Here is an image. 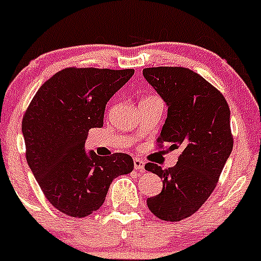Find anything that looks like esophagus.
<instances>
[{"label":"esophagus","mask_w":261,"mask_h":261,"mask_svg":"<svg viewBox=\"0 0 261 261\" xmlns=\"http://www.w3.org/2000/svg\"><path fill=\"white\" fill-rule=\"evenodd\" d=\"M134 169H138V170H143L144 169V165L145 163L139 158H134Z\"/></svg>","instance_id":"esophagus-1"}]
</instances>
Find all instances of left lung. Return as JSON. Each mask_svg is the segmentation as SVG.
Wrapping results in <instances>:
<instances>
[{"label": "left lung", "mask_w": 261, "mask_h": 261, "mask_svg": "<svg viewBox=\"0 0 261 261\" xmlns=\"http://www.w3.org/2000/svg\"><path fill=\"white\" fill-rule=\"evenodd\" d=\"M143 75L168 107L159 141L180 149L174 167L145 164L163 179L162 192L147 205L159 219L183 220L209 198L230 155V109L217 88L188 68H144Z\"/></svg>", "instance_id": "left-lung-1"}]
</instances>
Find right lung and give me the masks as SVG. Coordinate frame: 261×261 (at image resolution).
<instances>
[{
	"mask_svg": "<svg viewBox=\"0 0 261 261\" xmlns=\"http://www.w3.org/2000/svg\"><path fill=\"white\" fill-rule=\"evenodd\" d=\"M134 69L66 68L41 86L30 103L22 134L30 169L49 203L73 218L92 214L105 203L109 186L128 174L130 155L86 152L92 128L103 127L106 105Z\"/></svg>",
	"mask_w": 261,
	"mask_h": 261,
	"instance_id": "obj_1",
	"label": "right lung"
}]
</instances>
